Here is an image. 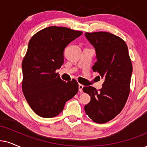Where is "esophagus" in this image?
Masks as SVG:
<instances>
[{"label":"esophagus","mask_w":147,"mask_h":147,"mask_svg":"<svg viewBox=\"0 0 147 147\" xmlns=\"http://www.w3.org/2000/svg\"><path fill=\"white\" fill-rule=\"evenodd\" d=\"M84 87V85H83L82 84H79V91L80 92H83V88Z\"/></svg>","instance_id":"obj_1"}]
</instances>
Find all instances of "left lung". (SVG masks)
I'll return each instance as SVG.
<instances>
[{
    "instance_id": "obj_1",
    "label": "left lung",
    "mask_w": 147,
    "mask_h": 147,
    "mask_svg": "<svg viewBox=\"0 0 147 147\" xmlns=\"http://www.w3.org/2000/svg\"><path fill=\"white\" fill-rule=\"evenodd\" d=\"M85 36L96 50L93 70L105 79L100 90L92 86L83 88L91 97L85 111L93 121L105 123L119 114L127 102L132 65L127 45L120 37L107 32H86Z\"/></svg>"
}]
</instances>
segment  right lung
<instances>
[{"instance_id": "obj_1", "label": "right lung", "mask_w": 147, "mask_h": 147, "mask_svg": "<svg viewBox=\"0 0 147 147\" xmlns=\"http://www.w3.org/2000/svg\"><path fill=\"white\" fill-rule=\"evenodd\" d=\"M82 32L49 26L30 40L22 62V91L27 102L38 116L51 118L62 112L66 101L79 90L75 79L67 83L56 70L64 63V50Z\"/></svg>"}]
</instances>
